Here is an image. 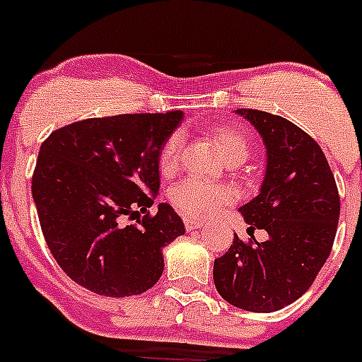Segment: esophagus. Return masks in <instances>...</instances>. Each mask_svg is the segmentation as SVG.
Returning a JSON list of instances; mask_svg holds the SVG:
<instances>
[{
	"label": "esophagus",
	"mask_w": 362,
	"mask_h": 362,
	"mask_svg": "<svg viewBox=\"0 0 362 362\" xmlns=\"http://www.w3.org/2000/svg\"><path fill=\"white\" fill-rule=\"evenodd\" d=\"M203 226H204L203 221H197V218H192V217H185V228H187V231L199 230V228H203Z\"/></svg>",
	"instance_id": "esophagus-1"
}]
</instances>
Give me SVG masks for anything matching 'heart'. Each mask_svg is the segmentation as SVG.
Returning a JSON list of instances; mask_svg holds the SVG:
<instances>
[{"instance_id": "heart-1", "label": "heart", "mask_w": 362, "mask_h": 362, "mask_svg": "<svg viewBox=\"0 0 362 362\" xmlns=\"http://www.w3.org/2000/svg\"><path fill=\"white\" fill-rule=\"evenodd\" d=\"M214 141L222 159L230 165L244 163L251 154V140L237 125H218L214 129ZM183 147V136L175 132L159 148L158 168L161 175H172L177 170L179 154ZM170 201L183 215L208 217L233 201V192L226 187L187 179L170 192Z\"/></svg>"}]
</instances>
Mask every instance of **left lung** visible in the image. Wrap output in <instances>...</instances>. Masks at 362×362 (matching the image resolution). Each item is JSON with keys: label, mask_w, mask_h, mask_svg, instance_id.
I'll return each instance as SVG.
<instances>
[{"label": "left lung", "mask_w": 362, "mask_h": 362, "mask_svg": "<svg viewBox=\"0 0 362 362\" xmlns=\"http://www.w3.org/2000/svg\"><path fill=\"white\" fill-rule=\"evenodd\" d=\"M264 140L267 163L260 194L238 208L247 233L267 240L233 244L214 262L217 293L250 313H274L309 291L332 251L339 221V194L323 151L281 116L237 109Z\"/></svg>", "instance_id": "1"}]
</instances>
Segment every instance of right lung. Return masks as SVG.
<instances>
[{
    "label": "right lung",
    "instance_id": "obj_1",
    "mask_svg": "<svg viewBox=\"0 0 362 362\" xmlns=\"http://www.w3.org/2000/svg\"><path fill=\"white\" fill-rule=\"evenodd\" d=\"M183 111L88 118L53 131L39 151L32 195L45 240L75 284L102 296L148 291L163 247L185 235L174 208L158 204V154ZM144 214L134 225L125 216Z\"/></svg>",
    "mask_w": 362,
    "mask_h": 362
}]
</instances>
